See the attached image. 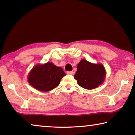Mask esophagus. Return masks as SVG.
Instances as JSON below:
<instances>
[{
    "mask_svg": "<svg viewBox=\"0 0 135 135\" xmlns=\"http://www.w3.org/2000/svg\"><path fill=\"white\" fill-rule=\"evenodd\" d=\"M67 74L69 75H73L74 74V72L73 71H67Z\"/></svg>",
    "mask_w": 135,
    "mask_h": 135,
    "instance_id": "esophagus-1",
    "label": "esophagus"
}]
</instances>
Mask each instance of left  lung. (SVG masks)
<instances>
[{
    "label": "left lung",
    "mask_w": 135,
    "mask_h": 135,
    "mask_svg": "<svg viewBox=\"0 0 135 135\" xmlns=\"http://www.w3.org/2000/svg\"><path fill=\"white\" fill-rule=\"evenodd\" d=\"M77 69L74 79L80 86L86 89L98 88L105 79L106 71L102 64H93L81 59L77 65Z\"/></svg>",
    "instance_id": "left-lung-1"
}]
</instances>
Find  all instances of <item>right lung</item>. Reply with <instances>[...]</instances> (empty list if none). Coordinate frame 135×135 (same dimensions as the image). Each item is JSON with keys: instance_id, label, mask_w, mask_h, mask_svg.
Listing matches in <instances>:
<instances>
[{"instance_id": "right-lung-1", "label": "right lung", "mask_w": 135, "mask_h": 135, "mask_svg": "<svg viewBox=\"0 0 135 135\" xmlns=\"http://www.w3.org/2000/svg\"><path fill=\"white\" fill-rule=\"evenodd\" d=\"M65 76L62 68L57 67L52 62H46L33 67L27 78L28 83L36 89L48 92L56 88Z\"/></svg>"}]
</instances>
